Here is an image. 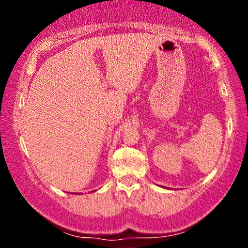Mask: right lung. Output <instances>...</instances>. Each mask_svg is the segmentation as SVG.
<instances>
[{
    "mask_svg": "<svg viewBox=\"0 0 248 248\" xmlns=\"http://www.w3.org/2000/svg\"><path fill=\"white\" fill-rule=\"evenodd\" d=\"M94 191H95V190H94Z\"/></svg>",
    "mask_w": 248,
    "mask_h": 248,
    "instance_id": "add662e5",
    "label": "right lung"
}]
</instances>
